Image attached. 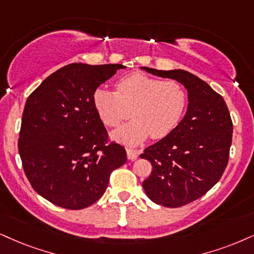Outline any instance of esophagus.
<instances>
[{
	"label": "esophagus",
	"mask_w": 254,
	"mask_h": 254,
	"mask_svg": "<svg viewBox=\"0 0 254 254\" xmlns=\"http://www.w3.org/2000/svg\"><path fill=\"white\" fill-rule=\"evenodd\" d=\"M137 156H139V151H137V149L127 148V158L129 159V160H135Z\"/></svg>",
	"instance_id": "1"
}]
</instances>
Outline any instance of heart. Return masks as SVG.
<instances>
[{"instance_id": "1", "label": "heart", "mask_w": 254, "mask_h": 254, "mask_svg": "<svg viewBox=\"0 0 254 254\" xmlns=\"http://www.w3.org/2000/svg\"><path fill=\"white\" fill-rule=\"evenodd\" d=\"M117 92L98 88L93 103L100 120L118 127L132 114L133 120L113 137L134 146L151 135L162 139L173 132L186 112L189 95L177 80H161L145 73H132L115 82Z\"/></svg>"}]
</instances>
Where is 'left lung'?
Here are the masks:
<instances>
[{
	"instance_id": "obj_1",
	"label": "left lung",
	"mask_w": 254,
	"mask_h": 254,
	"mask_svg": "<svg viewBox=\"0 0 254 254\" xmlns=\"http://www.w3.org/2000/svg\"><path fill=\"white\" fill-rule=\"evenodd\" d=\"M142 69L179 81L189 92V107L180 124L140 155L153 167L142 183L147 196L165 207H181L220 180L230 158L233 124L223 96L195 75L181 69Z\"/></svg>"
}]
</instances>
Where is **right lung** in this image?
Returning a JSON list of instances; mask_svg holds the SVG:
<instances>
[{
    "instance_id": "add662e5",
    "label": "right lung",
    "mask_w": 254,
    "mask_h": 254,
    "mask_svg": "<svg viewBox=\"0 0 254 254\" xmlns=\"http://www.w3.org/2000/svg\"><path fill=\"white\" fill-rule=\"evenodd\" d=\"M122 64H70L28 96L18 153L34 190L54 205L82 209L101 198L126 149L109 141L94 108V92Z\"/></svg>"
}]
</instances>
